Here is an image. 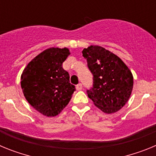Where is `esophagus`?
<instances>
[{
  "label": "esophagus",
  "mask_w": 156,
  "mask_h": 156,
  "mask_svg": "<svg viewBox=\"0 0 156 156\" xmlns=\"http://www.w3.org/2000/svg\"><path fill=\"white\" fill-rule=\"evenodd\" d=\"M76 87L77 90H82V84H81V83H79V84L76 85Z\"/></svg>",
  "instance_id": "obj_1"
}]
</instances>
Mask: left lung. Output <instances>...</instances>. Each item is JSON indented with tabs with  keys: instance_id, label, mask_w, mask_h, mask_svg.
<instances>
[{
	"instance_id": "8db88e82",
	"label": "left lung",
	"mask_w": 156,
	"mask_h": 156,
	"mask_svg": "<svg viewBox=\"0 0 156 156\" xmlns=\"http://www.w3.org/2000/svg\"><path fill=\"white\" fill-rule=\"evenodd\" d=\"M94 76L93 87L87 90L89 98L107 114L115 113L129 100L133 77L126 65L115 54L98 45H90L82 51Z\"/></svg>"
}]
</instances>
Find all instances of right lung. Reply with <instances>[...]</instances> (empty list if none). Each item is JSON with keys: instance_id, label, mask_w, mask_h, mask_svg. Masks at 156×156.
I'll list each match as a JSON object with an SVG mask.
<instances>
[{"instance_id": "add662e5", "label": "right lung", "mask_w": 156, "mask_h": 156, "mask_svg": "<svg viewBox=\"0 0 156 156\" xmlns=\"http://www.w3.org/2000/svg\"><path fill=\"white\" fill-rule=\"evenodd\" d=\"M68 48H48L28 63L21 75V87L30 105L48 117L60 114L76 90L62 63Z\"/></svg>"}]
</instances>
